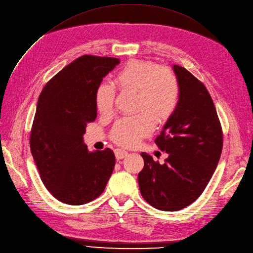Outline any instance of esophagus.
Segmentation results:
<instances>
[{"instance_id":"34e87169","label":"esophagus","mask_w":253,"mask_h":253,"mask_svg":"<svg viewBox=\"0 0 253 253\" xmlns=\"http://www.w3.org/2000/svg\"><path fill=\"white\" fill-rule=\"evenodd\" d=\"M115 155H116V158L118 160H121L125 158L127 155H128V152L127 151H124V150H121V149H117L115 151Z\"/></svg>"}]
</instances>
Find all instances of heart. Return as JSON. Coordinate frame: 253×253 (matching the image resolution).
Segmentation results:
<instances>
[{"label": "heart", "mask_w": 253, "mask_h": 253, "mask_svg": "<svg viewBox=\"0 0 253 253\" xmlns=\"http://www.w3.org/2000/svg\"><path fill=\"white\" fill-rule=\"evenodd\" d=\"M116 84L124 92H137L136 116L119 120L112 137L117 144L131 147L154 129V121L166 123L171 118L180 101L181 87L175 74L148 60H131L116 76ZM115 87L107 83L98 85L95 104L101 115L113 112Z\"/></svg>", "instance_id": "obj_1"}]
</instances>
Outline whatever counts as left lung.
<instances>
[{
	"label": "left lung",
	"mask_w": 253,
	"mask_h": 253,
	"mask_svg": "<svg viewBox=\"0 0 253 253\" xmlns=\"http://www.w3.org/2000/svg\"><path fill=\"white\" fill-rule=\"evenodd\" d=\"M181 95L174 114L155 139L169 154L163 164L140 153L145 166L138 173L142 197L161 211H179L199 197L217 168L222 130L206 86L184 67L172 66Z\"/></svg>",
	"instance_id": "left-lung-1"
}]
</instances>
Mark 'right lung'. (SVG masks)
Wrapping results in <instances>:
<instances>
[{"mask_svg":"<svg viewBox=\"0 0 253 253\" xmlns=\"http://www.w3.org/2000/svg\"><path fill=\"white\" fill-rule=\"evenodd\" d=\"M119 62L83 56L54 75L38 98L31 152L46 189L64 204L80 206L97 199L113 173L114 152H90L84 134L97 117L96 89Z\"/></svg>","mask_w":253,"mask_h":253,"instance_id":"obj_1","label":"right lung"}]
</instances>
